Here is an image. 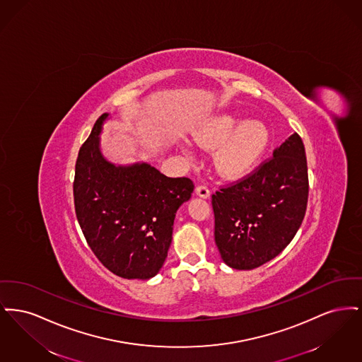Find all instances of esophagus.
Masks as SVG:
<instances>
[{
  "mask_svg": "<svg viewBox=\"0 0 362 362\" xmlns=\"http://www.w3.org/2000/svg\"><path fill=\"white\" fill-rule=\"evenodd\" d=\"M195 194H197L198 197L206 199V198L210 197V189H207L205 185H201V186H197V187H195Z\"/></svg>",
  "mask_w": 362,
  "mask_h": 362,
  "instance_id": "34e87169",
  "label": "esophagus"
}]
</instances>
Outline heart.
I'll use <instances>...</instances> for the list:
<instances>
[{
  "instance_id": "obj_1",
  "label": "heart",
  "mask_w": 362,
  "mask_h": 362,
  "mask_svg": "<svg viewBox=\"0 0 362 362\" xmlns=\"http://www.w3.org/2000/svg\"><path fill=\"white\" fill-rule=\"evenodd\" d=\"M204 149H214V168L224 177L252 171L264 155L270 133L263 122L244 121L236 114H220L204 122L192 134Z\"/></svg>"
}]
</instances>
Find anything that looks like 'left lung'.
<instances>
[{
	"label": "left lung",
	"instance_id": "left-lung-1",
	"mask_svg": "<svg viewBox=\"0 0 362 362\" xmlns=\"http://www.w3.org/2000/svg\"><path fill=\"white\" fill-rule=\"evenodd\" d=\"M308 202L305 148L297 133L240 182L211 195L214 240L225 264L252 270L293 240Z\"/></svg>",
	"mask_w": 362,
	"mask_h": 362
}]
</instances>
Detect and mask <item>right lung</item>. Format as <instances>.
<instances>
[{
	"instance_id": "obj_1",
	"label": "right lung",
	"mask_w": 362,
	"mask_h": 362,
	"mask_svg": "<svg viewBox=\"0 0 362 362\" xmlns=\"http://www.w3.org/2000/svg\"><path fill=\"white\" fill-rule=\"evenodd\" d=\"M103 114L81 146L73 185L78 224L93 254L114 274L149 279L173 241L177 209L191 198L189 177H168L148 163L115 164L104 157Z\"/></svg>"
}]
</instances>
